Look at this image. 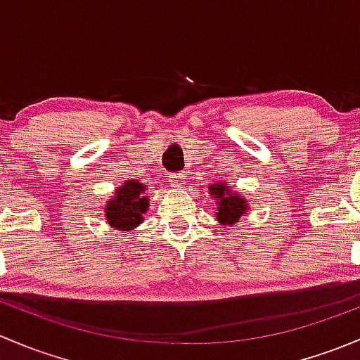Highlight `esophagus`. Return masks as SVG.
Here are the masks:
<instances>
[{
    "label": "esophagus",
    "mask_w": 360,
    "mask_h": 360,
    "mask_svg": "<svg viewBox=\"0 0 360 360\" xmlns=\"http://www.w3.org/2000/svg\"><path fill=\"white\" fill-rule=\"evenodd\" d=\"M184 179H186V174H184V172L170 174V176H169V184L172 188H176V190H179V188H183Z\"/></svg>",
    "instance_id": "obj_1"
}]
</instances>
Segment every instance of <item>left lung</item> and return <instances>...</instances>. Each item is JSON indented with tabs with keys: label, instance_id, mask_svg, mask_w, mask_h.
<instances>
[{
	"label": "left lung",
	"instance_id": "1",
	"mask_svg": "<svg viewBox=\"0 0 360 360\" xmlns=\"http://www.w3.org/2000/svg\"><path fill=\"white\" fill-rule=\"evenodd\" d=\"M209 188H210V195H214V198L217 200V212H216L217 221H221L223 224H233L237 223V219L242 216V214L248 212V205H245L244 198L235 195L230 186H224V184H214V186H209Z\"/></svg>",
	"mask_w": 360,
	"mask_h": 360
}]
</instances>
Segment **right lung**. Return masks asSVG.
<instances>
[{
	"mask_svg": "<svg viewBox=\"0 0 360 360\" xmlns=\"http://www.w3.org/2000/svg\"><path fill=\"white\" fill-rule=\"evenodd\" d=\"M144 186L139 181H127L116 190V197L106 205V217L111 226L118 230H130L143 221L150 198L144 197Z\"/></svg>",
	"mask_w": 360,
	"mask_h": 360,
	"instance_id": "1",
	"label": "right lung"
}]
</instances>
